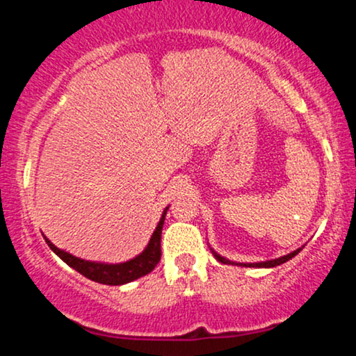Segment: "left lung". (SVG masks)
Listing matches in <instances>:
<instances>
[{
	"label": "left lung",
	"mask_w": 356,
	"mask_h": 356,
	"mask_svg": "<svg viewBox=\"0 0 356 356\" xmlns=\"http://www.w3.org/2000/svg\"><path fill=\"white\" fill-rule=\"evenodd\" d=\"M303 248H298L296 251L289 252V254H286V256L277 257V259L261 261V263H234V261H229V259H226V257H222L220 254H218V252H216V251H212V254H214L216 259L220 261V263H224V264H236V266H244V268H275V266H280V264L286 263V261H289V259H291V257H295L298 252H300Z\"/></svg>",
	"instance_id": "obj_1"
}]
</instances>
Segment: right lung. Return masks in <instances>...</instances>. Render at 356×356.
Returning <instances> with one entry per match:
<instances>
[{
    "mask_svg": "<svg viewBox=\"0 0 356 356\" xmlns=\"http://www.w3.org/2000/svg\"><path fill=\"white\" fill-rule=\"evenodd\" d=\"M167 209H169V207H165L164 212H162V218L159 220L157 227H155L152 238H150L147 248L140 252V254L134 257V259L125 261V263L108 264L95 263V261H85L70 254V252L61 251V249L56 248L55 244H53L51 241H48L47 238H44V241H47V244L50 246L51 251L55 252L61 261H65L68 266L75 269V271H79L80 275H83L85 277H88V280L108 286L125 284L134 280H138V277L149 275V273L157 266L159 261H161V234L162 227H164Z\"/></svg>",
    "mask_w": 356,
    "mask_h": 356,
    "instance_id": "1",
    "label": "right lung"
}]
</instances>
